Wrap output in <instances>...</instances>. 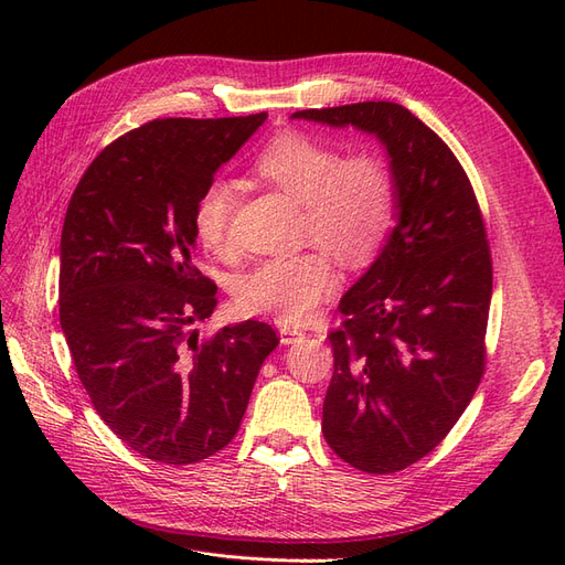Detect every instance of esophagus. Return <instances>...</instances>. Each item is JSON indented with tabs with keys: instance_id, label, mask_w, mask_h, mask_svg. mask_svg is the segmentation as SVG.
I'll return each instance as SVG.
<instances>
[{
	"instance_id": "1",
	"label": "esophagus",
	"mask_w": 565,
	"mask_h": 565,
	"mask_svg": "<svg viewBox=\"0 0 565 565\" xmlns=\"http://www.w3.org/2000/svg\"><path fill=\"white\" fill-rule=\"evenodd\" d=\"M278 332H280V341H282V344H295L297 339L303 337V330L297 328V324H280Z\"/></svg>"
}]
</instances>
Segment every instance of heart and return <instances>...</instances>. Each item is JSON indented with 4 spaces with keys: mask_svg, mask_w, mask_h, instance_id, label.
Segmentation results:
<instances>
[{
    "mask_svg": "<svg viewBox=\"0 0 565 565\" xmlns=\"http://www.w3.org/2000/svg\"><path fill=\"white\" fill-rule=\"evenodd\" d=\"M254 172L303 204V237L363 266L386 241L396 210V185L388 162L374 150L341 158L337 146L301 131H285L262 148ZM235 191L224 179L202 188L193 207L198 241L210 252L228 249ZM324 249L273 256L237 280L235 301L245 313L280 322L309 318L334 292L337 268Z\"/></svg>",
    "mask_w": 565,
    "mask_h": 565,
    "instance_id": "heart-1",
    "label": "heart"
}]
</instances>
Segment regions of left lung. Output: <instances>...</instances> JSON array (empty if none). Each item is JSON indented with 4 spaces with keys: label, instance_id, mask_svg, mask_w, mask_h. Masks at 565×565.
Returning <instances> with one entry per match:
<instances>
[{
    "label": "left lung",
    "instance_id": "left-lung-1",
    "mask_svg": "<svg viewBox=\"0 0 565 565\" xmlns=\"http://www.w3.org/2000/svg\"><path fill=\"white\" fill-rule=\"evenodd\" d=\"M292 119L374 136L396 185L391 233L339 311L322 434L351 467L401 471L429 455L483 374L492 264L481 210L440 136L388 100Z\"/></svg>",
    "mask_w": 565,
    "mask_h": 565
}]
</instances>
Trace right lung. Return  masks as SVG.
I'll use <instances>...</instances> for the list:
<instances>
[{
  "label": "right lung",
  "instance_id": "1",
  "mask_svg": "<svg viewBox=\"0 0 565 565\" xmlns=\"http://www.w3.org/2000/svg\"><path fill=\"white\" fill-rule=\"evenodd\" d=\"M167 117L89 164L61 233V328L79 382L117 438L146 459L193 465L241 429L276 330L259 320L198 341L216 285L193 266V207L266 122Z\"/></svg>",
  "mask_w": 565,
  "mask_h": 565
}]
</instances>
